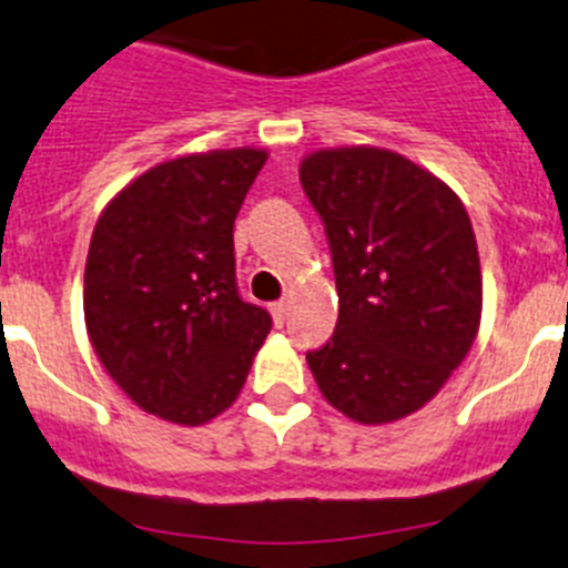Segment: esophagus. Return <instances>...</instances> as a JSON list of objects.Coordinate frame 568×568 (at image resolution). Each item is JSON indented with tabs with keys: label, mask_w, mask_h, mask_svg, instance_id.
<instances>
[{
	"label": "esophagus",
	"mask_w": 568,
	"mask_h": 568,
	"mask_svg": "<svg viewBox=\"0 0 568 568\" xmlns=\"http://www.w3.org/2000/svg\"><path fill=\"white\" fill-rule=\"evenodd\" d=\"M268 311H272L274 324H277V327H283L285 318H288V302H274V305L268 307Z\"/></svg>",
	"instance_id": "34e87169"
}]
</instances>
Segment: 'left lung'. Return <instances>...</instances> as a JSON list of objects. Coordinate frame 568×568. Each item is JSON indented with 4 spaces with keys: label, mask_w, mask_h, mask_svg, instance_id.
Returning <instances> with one entry per match:
<instances>
[{
    "label": "left lung",
    "mask_w": 568,
    "mask_h": 568,
    "mask_svg": "<svg viewBox=\"0 0 568 568\" xmlns=\"http://www.w3.org/2000/svg\"><path fill=\"white\" fill-rule=\"evenodd\" d=\"M302 189L333 252L338 324L307 366L324 399L361 424L424 407L480 329L483 274L453 189L379 146L318 150Z\"/></svg>",
    "instance_id": "left-lung-1"
}]
</instances>
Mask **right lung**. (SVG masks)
Segmentation results:
<instances>
[{
    "instance_id": "right-lung-1",
    "label": "right lung",
    "mask_w": 568,
    "mask_h": 568,
    "mask_svg": "<svg viewBox=\"0 0 568 568\" xmlns=\"http://www.w3.org/2000/svg\"><path fill=\"white\" fill-rule=\"evenodd\" d=\"M266 150L158 163L119 191L85 261L88 338L141 410L200 427L239 399L272 329L239 296L233 224Z\"/></svg>"
}]
</instances>
